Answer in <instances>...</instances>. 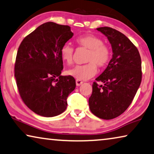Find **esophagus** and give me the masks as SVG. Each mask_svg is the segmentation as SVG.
Listing matches in <instances>:
<instances>
[{
  "label": "esophagus",
  "instance_id": "esophagus-1",
  "mask_svg": "<svg viewBox=\"0 0 154 154\" xmlns=\"http://www.w3.org/2000/svg\"><path fill=\"white\" fill-rule=\"evenodd\" d=\"M82 84H83V82L81 81V80H79V79H77L76 80V85H77V86H81Z\"/></svg>",
  "mask_w": 154,
  "mask_h": 154
}]
</instances>
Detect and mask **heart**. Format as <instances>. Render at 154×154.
<instances>
[{"mask_svg":"<svg viewBox=\"0 0 154 154\" xmlns=\"http://www.w3.org/2000/svg\"><path fill=\"white\" fill-rule=\"evenodd\" d=\"M79 46L89 50L86 65H77L67 70V74L79 80H87L94 77L97 73V66L102 68L106 65L111 58L109 47L104 44L102 39L94 34H86L76 39ZM61 57L64 61L70 64L74 57V48L70 43L62 45L60 50Z\"/></svg>","mask_w":154,"mask_h":154,"instance_id":"heart-1","label":"heart"}]
</instances>
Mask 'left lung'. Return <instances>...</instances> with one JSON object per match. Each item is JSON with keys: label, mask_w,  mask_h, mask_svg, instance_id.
<instances>
[{"label": "left lung", "mask_w": 154, "mask_h": 154, "mask_svg": "<svg viewBox=\"0 0 154 154\" xmlns=\"http://www.w3.org/2000/svg\"><path fill=\"white\" fill-rule=\"evenodd\" d=\"M106 36L113 55L109 65L93 84L89 98L91 111L104 120H111L123 113L136 95L142 80L141 58L137 48L126 36L109 27L96 29Z\"/></svg>", "instance_id": "obj_1"}]
</instances>
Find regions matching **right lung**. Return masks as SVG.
<instances>
[{"label": "right lung", "mask_w": 154, "mask_h": 154, "mask_svg": "<svg viewBox=\"0 0 154 154\" xmlns=\"http://www.w3.org/2000/svg\"><path fill=\"white\" fill-rule=\"evenodd\" d=\"M72 36L68 26L47 22L18 48L14 67L18 91L26 106L39 116L50 118L65 111L66 100L76 87L74 77L61 75V48Z\"/></svg>", "instance_id": "add662e5"}]
</instances>
